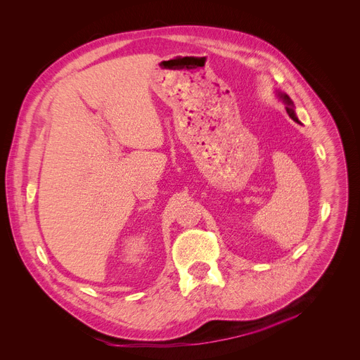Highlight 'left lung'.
Here are the masks:
<instances>
[{"label": "left lung", "instance_id": "left-lung-1", "mask_svg": "<svg viewBox=\"0 0 360 360\" xmlns=\"http://www.w3.org/2000/svg\"><path fill=\"white\" fill-rule=\"evenodd\" d=\"M276 95H278V98L285 104V110H286V112L290 114V117L294 120V122H297V123H301L300 120H298V117H297V112H295V107H294V103L291 101V98L288 97V95L286 94H283V92H279V91H276Z\"/></svg>", "mask_w": 360, "mask_h": 360}]
</instances>
